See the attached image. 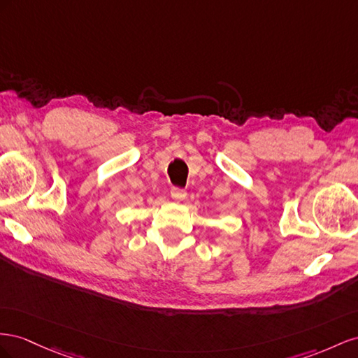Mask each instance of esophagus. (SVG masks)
Instances as JSON below:
<instances>
[{"instance_id":"1","label":"esophagus","mask_w":358,"mask_h":358,"mask_svg":"<svg viewBox=\"0 0 358 358\" xmlns=\"http://www.w3.org/2000/svg\"><path fill=\"white\" fill-rule=\"evenodd\" d=\"M186 196H187L186 190L178 189V187H172V189H171V198H172L173 201H178V202H180V201H185Z\"/></svg>"}]
</instances>
